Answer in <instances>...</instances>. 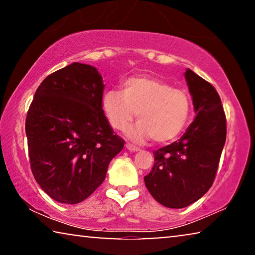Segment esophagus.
<instances>
[{"label": "esophagus", "instance_id": "obj_1", "mask_svg": "<svg viewBox=\"0 0 255 255\" xmlns=\"http://www.w3.org/2000/svg\"><path fill=\"white\" fill-rule=\"evenodd\" d=\"M126 147H127L129 151H139V147L138 146H136V145H134V144L128 143V142L126 143Z\"/></svg>", "mask_w": 255, "mask_h": 255}]
</instances>
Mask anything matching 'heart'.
Here are the masks:
<instances>
[{"instance_id": "b5f03b06", "label": "heart", "mask_w": 255, "mask_h": 255, "mask_svg": "<svg viewBox=\"0 0 255 255\" xmlns=\"http://www.w3.org/2000/svg\"><path fill=\"white\" fill-rule=\"evenodd\" d=\"M102 106L109 124L119 131L126 130L137 113L138 125L128 135L134 139L152 137L157 143L176 138L191 113V101L184 90L151 77L129 78L121 90L105 91Z\"/></svg>"}]
</instances>
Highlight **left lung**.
Listing matches in <instances>:
<instances>
[{
    "mask_svg": "<svg viewBox=\"0 0 255 255\" xmlns=\"http://www.w3.org/2000/svg\"><path fill=\"white\" fill-rule=\"evenodd\" d=\"M196 119L182 137L154 150V164L144 176L151 196L166 207L183 208L212 187L226 143L227 119L218 91L195 72H185Z\"/></svg>",
    "mask_w": 255,
    "mask_h": 255,
    "instance_id": "obj_1",
    "label": "left lung"
}]
</instances>
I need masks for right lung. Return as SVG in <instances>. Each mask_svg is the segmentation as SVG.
I'll return each instance as SVG.
<instances>
[{
    "label": "right lung",
    "instance_id": "right-lung-1",
    "mask_svg": "<svg viewBox=\"0 0 255 255\" xmlns=\"http://www.w3.org/2000/svg\"><path fill=\"white\" fill-rule=\"evenodd\" d=\"M104 85L96 68L73 63L48 75L26 116L30 169L45 193L78 204L105 180L124 149L102 108Z\"/></svg>",
    "mask_w": 255,
    "mask_h": 255
}]
</instances>
